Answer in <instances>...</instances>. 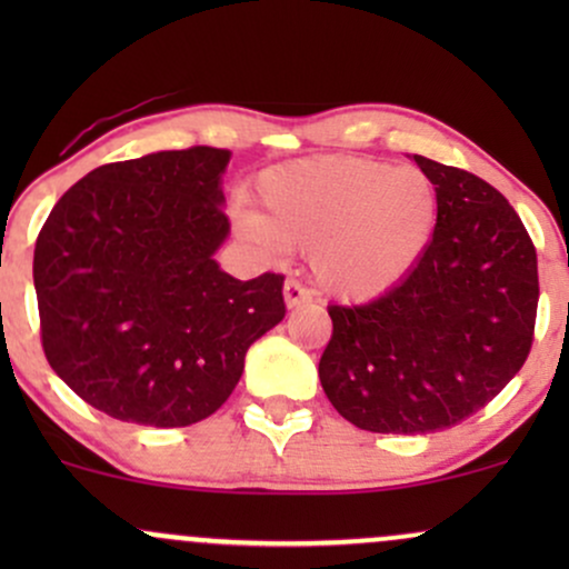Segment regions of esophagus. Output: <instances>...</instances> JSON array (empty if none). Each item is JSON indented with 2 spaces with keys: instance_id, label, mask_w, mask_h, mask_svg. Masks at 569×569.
Here are the masks:
<instances>
[{
  "instance_id": "34e87169",
  "label": "esophagus",
  "mask_w": 569,
  "mask_h": 569,
  "mask_svg": "<svg viewBox=\"0 0 569 569\" xmlns=\"http://www.w3.org/2000/svg\"><path fill=\"white\" fill-rule=\"evenodd\" d=\"M283 299H286V307H289V310H291V307H299V305L310 302L312 293H310V289H307V286L299 283V280L289 278L283 283Z\"/></svg>"
}]
</instances>
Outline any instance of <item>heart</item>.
I'll list each match as a JSON object with an SVG mask.
<instances>
[{
  "label": "heart",
  "mask_w": 569,
  "mask_h": 569,
  "mask_svg": "<svg viewBox=\"0 0 569 569\" xmlns=\"http://www.w3.org/2000/svg\"><path fill=\"white\" fill-rule=\"evenodd\" d=\"M257 198L262 213L234 217L240 234L267 251H310L316 283L345 302H369L401 283L439 224L428 173L350 154L270 168Z\"/></svg>",
  "instance_id": "1"
}]
</instances>
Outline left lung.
<instances>
[{"instance_id":"left-lung-1","label":"left lung","mask_w":569,"mask_h":569,"mask_svg":"<svg viewBox=\"0 0 569 569\" xmlns=\"http://www.w3.org/2000/svg\"><path fill=\"white\" fill-rule=\"evenodd\" d=\"M439 192V224L401 283L331 305L318 377L345 420L371 433H433L487 407L525 367L538 253L508 200L479 176L415 154Z\"/></svg>"}]
</instances>
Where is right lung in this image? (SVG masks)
I'll return each mask as SVG.
<instances>
[{"instance_id": "obj_1", "label": "right lung", "mask_w": 569, "mask_h": 569, "mask_svg": "<svg viewBox=\"0 0 569 569\" xmlns=\"http://www.w3.org/2000/svg\"><path fill=\"white\" fill-rule=\"evenodd\" d=\"M227 149L189 147L96 168L56 202L34 248L48 363L122 422L213 415L246 352L286 316L283 276H227Z\"/></svg>"}]
</instances>
